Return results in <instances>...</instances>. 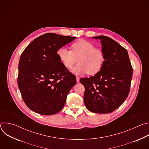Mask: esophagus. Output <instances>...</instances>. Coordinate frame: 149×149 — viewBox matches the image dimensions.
Listing matches in <instances>:
<instances>
[{
    "instance_id": "obj_1",
    "label": "esophagus",
    "mask_w": 149,
    "mask_h": 149,
    "mask_svg": "<svg viewBox=\"0 0 149 149\" xmlns=\"http://www.w3.org/2000/svg\"><path fill=\"white\" fill-rule=\"evenodd\" d=\"M76 81H77V82H79V78L78 77H76Z\"/></svg>"
}]
</instances>
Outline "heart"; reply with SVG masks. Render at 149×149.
Wrapping results in <instances>:
<instances>
[{
  "instance_id": "obj_1",
  "label": "heart",
  "mask_w": 149,
  "mask_h": 149,
  "mask_svg": "<svg viewBox=\"0 0 149 149\" xmlns=\"http://www.w3.org/2000/svg\"><path fill=\"white\" fill-rule=\"evenodd\" d=\"M56 55L62 64L70 69L75 63H78L71 70L75 74L87 73L94 75L98 72L105 62V56L102 50L94 48L91 42L85 39H79L71 45V51L66 47L58 48Z\"/></svg>"
}]
</instances>
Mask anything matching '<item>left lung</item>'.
<instances>
[{"instance_id": "8db88e82", "label": "left lung", "mask_w": 149, "mask_h": 149, "mask_svg": "<svg viewBox=\"0 0 149 149\" xmlns=\"http://www.w3.org/2000/svg\"><path fill=\"white\" fill-rule=\"evenodd\" d=\"M100 39L105 62L101 70L90 78L79 79L85 87L84 102L95 113H110L123 103L130 91L133 68L127 50L113 39L103 35Z\"/></svg>"}]
</instances>
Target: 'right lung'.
<instances>
[{
	"label": "right lung",
	"mask_w": 149,
	"mask_h": 149,
	"mask_svg": "<svg viewBox=\"0 0 149 149\" xmlns=\"http://www.w3.org/2000/svg\"><path fill=\"white\" fill-rule=\"evenodd\" d=\"M75 38L47 33L35 39L21 55L17 85L30 110L49 116L63 107L77 81L62 64L56 52Z\"/></svg>",
	"instance_id": "right-lung-1"
}]
</instances>
